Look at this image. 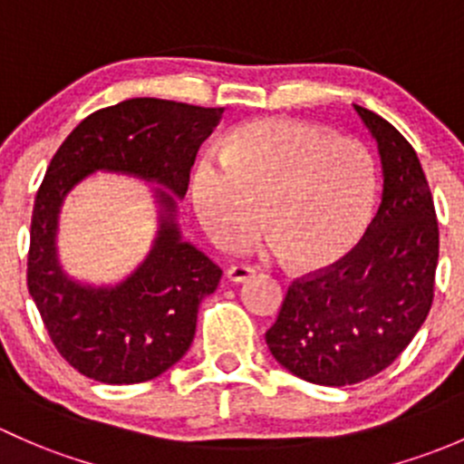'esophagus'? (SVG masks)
<instances>
[{
    "instance_id": "34e87169",
    "label": "esophagus",
    "mask_w": 464,
    "mask_h": 464,
    "mask_svg": "<svg viewBox=\"0 0 464 464\" xmlns=\"http://www.w3.org/2000/svg\"><path fill=\"white\" fill-rule=\"evenodd\" d=\"M255 275V270L247 266H230L226 270V276L227 281H232V284H243V281H247L250 276Z\"/></svg>"
}]
</instances>
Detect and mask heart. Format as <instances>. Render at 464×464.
Wrapping results in <instances>:
<instances>
[{"label":"heart","mask_w":464,"mask_h":464,"mask_svg":"<svg viewBox=\"0 0 464 464\" xmlns=\"http://www.w3.org/2000/svg\"><path fill=\"white\" fill-rule=\"evenodd\" d=\"M192 203L221 247L246 246L264 212L266 250L297 270H319L346 256L369 227L375 160L362 142L326 129L256 121L227 138L226 159L200 156Z\"/></svg>","instance_id":"obj_1"}]
</instances>
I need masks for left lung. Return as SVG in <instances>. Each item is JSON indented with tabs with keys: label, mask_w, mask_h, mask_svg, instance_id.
Instances as JSON below:
<instances>
[{
	"label": "left lung",
	"mask_w": 464,
	"mask_h": 464,
	"mask_svg": "<svg viewBox=\"0 0 464 464\" xmlns=\"http://www.w3.org/2000/svg\"><path fill=\"white\" fill-rule=\"evenodd\" d=\"M355 111L380 151V209L346 256L293 281L266 333L284 369L324 386L357 384L398 360L431 310L440 246L415 150L384 118Z\"/></svg>",
	"instance_id": "1"
}]
</instances>
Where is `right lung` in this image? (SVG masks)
<instances>
[{"label": "right lung", "mask_w": 464, "mask_h": 464, "mask_svg": "<svg viewBox=\"0 0 464 464\" xmlns=\"http://www.w3.org/2000/svg\"><path fill=\"white\" fill-rule=\"evenodd\" d=\"M223 109L133 98L84 118L55 151L35 197L28 247V293L57 353L78 373L104 384L154 380L188 353L203 297L221 267L180 238L183 198L198 147ZM98 169L160 184L161 227L148 259L118 286H84L61 272L56 217L65 194Z\"/></svg>", "instance_id": "obj_1"}]
</instances>
